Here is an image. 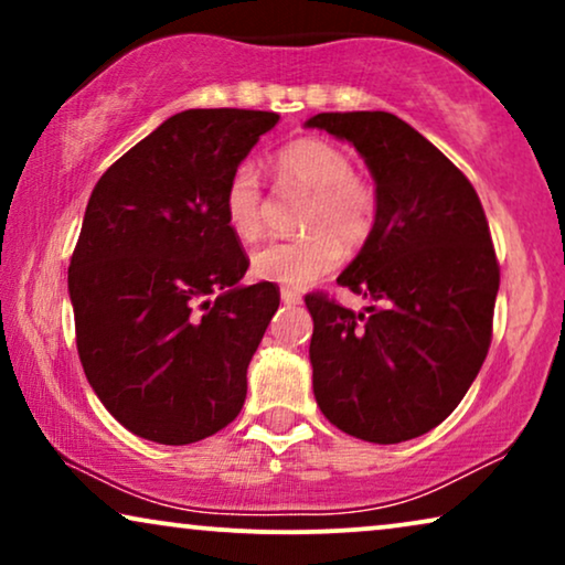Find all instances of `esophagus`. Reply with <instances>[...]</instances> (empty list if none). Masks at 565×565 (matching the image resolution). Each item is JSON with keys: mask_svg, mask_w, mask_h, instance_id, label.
<instances>
[{"mask_svg": "<svg viewBox=\"0 0 565 565\" xmlns=\"http://www.w3.org/2000/svg\"><path fill=\"white\" fill-rule=\"evenodd\" d=\"M280 300H282L285 306H298V303H300V296H298V292L288 290V288H282V290H280Z\"/></svg>", "mask_w": 565, "mask_h": 565, "instance_id": "esophagus-1", "label": "esophagus"}]
</instances>
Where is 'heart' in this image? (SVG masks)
Returning <instances> with one entry per match:
<instances>
[{
    "mask_svg": "<svg viewBox=\"0 0 565 565\" xmlns=\"http://www.w3.org/2000/svg\"><path fill=\"white\" fill-rule=\"evenodd\" d=\"M280 184L308 192L300 215L303 238L267 242L252 252V275L282 288H306L331 273L344 246H360L370 236L377 213L375 188L352 172L344 149L323 138H298L275 157ZM223 221L231 234L252 242L262 231V184L252 164L228 174L221 198Z\"/></svg>",
    "mask_w": 565,
    "mask_h": 565,
    "instance_id": "obj_1",
    "label": "heart"
}]
</instances>
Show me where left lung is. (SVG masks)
Listing matches in <instances>:
<instances>
[{
  "mask_svg": "<svg viewBox=\"0 0 565 565\" xmlns=\"http://www.w3.org/2000/svg\"><path fill=\"white\" fill-rule=\"evenodd\" d=\"M306 128L352 143L377 195L373 231L337 277L375 306L354 313L306 296L316 404L347 435L406 443L452 414L489 352V223L466 174L396 115L319 113Z\"/></svg>",
  "mask_w": 565,
  "mask_h": 565,
  "instance_id": "1",
  "label": "left lung"
}]
</instances>
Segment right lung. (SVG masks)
Wrapping results in <instances>:
<instances>
[{
	"mask_svg": "<svg viewBox=\"0 0 565 565\" xmlns=\"http://www.w3.org/2000/svg\"><path fill=\"white\" fill-rule=\"evenodd\" d=\"M277 120L234 107L177 113L89 195L68 265L76 350L107 412L151 443H198L244 406L280 292L238 282L249 259L221 198Z\"/></svg>",
	"mask_w": 565,
	"mask_h": 565,
	"instance_id": "obj_1",
	"label": "right lung"
}]
</instances>
